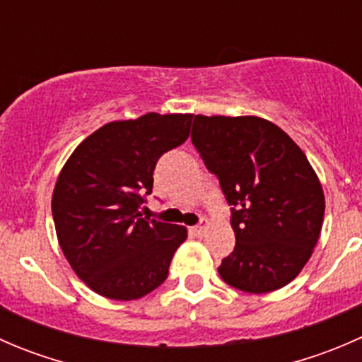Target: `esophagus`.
<instances>
[{
	"label": "esophagus",
	"mask_w": 362,
	"mask_h": 362,
	"mask_svg": "<svg viewBox=\"0 0 362 362\" xmlns=\"http://www.w3.org/2000/svg\"><path fill=\"white\" fill-rule=\"evenodd\" d=\"M208 229H210V224H208V222H203V224L192 228V233H194L196 236H203V235H206Z\"/></svg>",
	"instance_id": "34e87169"
}]
</instances>
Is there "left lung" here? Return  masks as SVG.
Instances as JSON below:
<instances>
[{"label":"left lung","instance_id":"left-lung-1","mask_svg":"<svg viewBox=\"0 0 362 362\" xmlns=\"http://www.w3.org/2000/svg\"><path fill=\"white\" fill-rule=\"evenodd\" d=\"M191 140L233 206L236 245L221 279L252 294L293 282L319 242L326 208L305 152L255 115H196Z\"/></svg>","mask_w":362,"mask_h":362}]
</instances>
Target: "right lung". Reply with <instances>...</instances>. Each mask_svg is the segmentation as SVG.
Segmentation results:
<instances>
[{"label":"right lung","mask_w":362,"mask_h":362,"mask_svg":"<svg viewBox=\"0 0 362 362\" xmlns=\"http://www.w3.org/2000/svg\"><path fill=\"white\" fill-rule=\"evenodd\" d=\"M192 113L151 112L101 126L73 151L52 194L61 250L89 289L117 301L144 298L166 280L184 226L141 217L156 163L184 144Z\"/></svg>","instance_id":"add662e5"}]
</instances>
